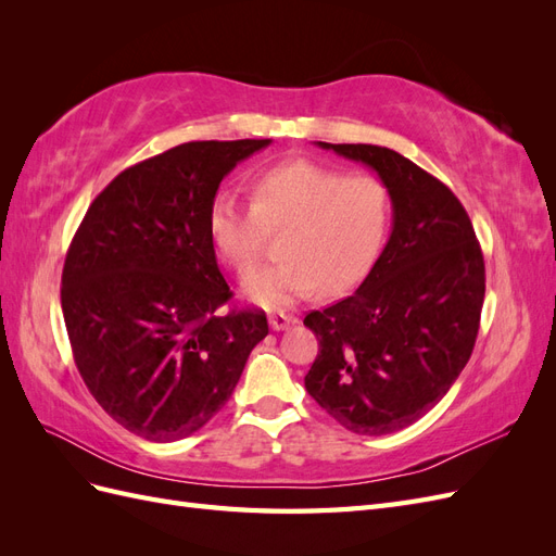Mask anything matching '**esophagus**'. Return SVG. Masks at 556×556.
<instances>
[{
    "label": "esophagus",
    "mask_w": 556,
    "mask_h": 556,
    "mask_svg": "<svg viewBox=\"0 0 556 556\" xmlns=\"http://www.w3.org/2000/svg\"><path fill=\"white\" fill-rule=\"evenodd\" d=\"M268 325H271V329H274V331H282V329H288V327L296 325V317L278 311V313H271V315H268Z\"/></svg>",
    "instance_id": "obj_1"
}]
</instances>
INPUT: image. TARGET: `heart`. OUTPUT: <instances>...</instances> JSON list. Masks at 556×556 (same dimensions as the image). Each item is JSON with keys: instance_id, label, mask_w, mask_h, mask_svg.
Returning <instances> with one entry per match:
<instances>
[{"instance_id": "heart-1", "label": "heart", "mask_w": 556, "mask_h": 556, "mask_svg": "<svg viewBox=\"0 0 556 556\" xmlns=\"http://www.w3.org/2000/svg\"><path fill=\"white\" fill-rule=\"evenodd\" d=\"M392 223L390 188L371 174H348L311 160L282 162L250 185V206L220 194L208 213L211 243L248 276L264 255L266 231L280 233V262L243 282V294L285 308L323 288L341 294L371 271Z\"/></svg>"}]
</instances>
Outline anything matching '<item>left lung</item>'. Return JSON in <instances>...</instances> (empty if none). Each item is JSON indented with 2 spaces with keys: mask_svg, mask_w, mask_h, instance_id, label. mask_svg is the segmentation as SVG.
Segmentation results:
<instances>
[{
  "mask_svg": "<svg viewBox=\"0 0 556 556\" xmlns=\"http://www.w3.org/2000/svg\"><path fill=\"white\" fill-rule=\"evenodd\" d=\"M374 169L392 194V233L355 294L306 315L319 350L308 394L359 435L406 429L439 403L470 359L484 260L450 188L390 148L325 143Z\"/></svg>",
  "mask_w": 556,
  "mask_h": 556,
  "instance_id": "1",
  "label": "left lung"
}]
</instances>
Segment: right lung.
<instances>
[{
  "label": "right lung",
  "instance_id": "1",
  "mask_svg": "<svg viewBox=\"0 0 556 556\" xmlns=\"http://www.w3.org/2000/svg\"><path fill=\"white\" fill-rule=\"evenodd\" d=\"M268 143L192 141L129 166L66 252L62 313L78 371L99 406L146 441L204 427L268 333L262 311L217 313L231 292L208 237L223 178Z\"/></svg>",
  "mask_w": 556,
  "mask_h": 556
}]
</instances>
